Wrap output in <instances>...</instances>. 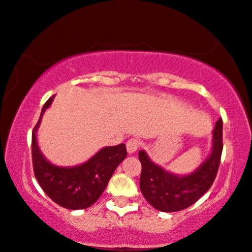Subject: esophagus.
<instances>
[{
  "instance_id": "esophagus-1",
  "label": "esophagus",
  "mask_w": 252,
  "mask_h": 252,
  "mask_svg": "<svg viewBox=\"0 0 252 252\" xmlns=\"http://www.w3.org/2000/svg\"><path fill=\"white\" fill-rule=\"evenodd\" d=\"M139 147H140L139 140L134 138L129 139L128 141L126 142V148H127V152H128V154H134V153L139 149Z\"/></svg>"
}]
</instances>
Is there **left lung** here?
Segmentation results:
<instances>
[{"label": "left lung", "mask_w": 252, "mask_h": 252, "mask_svg": "<svg viewBox=\"0 0 252 252\" xmlns=\"http://www.w3.org/2000/svg\"><path fill=\"white\" fill-rule=\"evenodd\" d=\"M222 119L213 130L210 156L189 175H176L166 171L148 158L145 150L139 152L142 170L140 190L153 207L161 212H178L190 207L210 190L217 177L222 154Z\"/></svg>", "instance_id": "1"}]
</instances>
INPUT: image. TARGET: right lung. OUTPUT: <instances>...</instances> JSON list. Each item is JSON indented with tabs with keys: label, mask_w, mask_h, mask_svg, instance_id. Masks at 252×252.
<instances>
[{
	"label": "right lung",
	"mask_w": 252,
	"mask_h": 252,
	"mask_svg": "<svg viewBox=\"0 0 252 252\" xmlns=\"http://www.w3.org/2000/svg\"><path fill=\"white\" fill-rule=\"evenodd\" d=\"M42 106L40 118L32 132V163L39 185L54 202L68 210H84L94 204L105 190L114 170L126 158L125 143L104 147L83 164L58 166L45 158L37 142V129L42 114L53 102Z\"/></svg>",
	"instance_id": "right-lung-1"
}]
</instances>
